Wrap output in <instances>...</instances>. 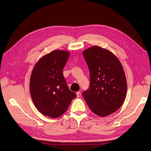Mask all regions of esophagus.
Masks as SVG:
<instances>
[{
	"label": "esophagus",
	"mask_w": 151,
	"mask_h": 151,
	"mask_svg": "<svg viewBox=\"0 0 151 151\" xmlns=\"http://www.w3.org/2000/svg\"><path fill=\"white\" fill-rule=\"evenodd\" d=\"M76 94H77V97H80L81 96V93L80 92H77L76 93Z\"/></svg>",
	"instance_id": "34e87169"
}]
</instances>
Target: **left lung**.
Returning <instances> with one entry per match:
<instances>
[{"label":"left lung","instance_id":"obj_1","mask_svg":"<svg viewBox=\"0 0 151 151\" xmlns=\"http://www.w3.org/2000/svg\"><path fill=\"white\" fill-rule=\"evenodd\" d=\"M82 54L90 72L89 89L82 95L96 115H110L121 107L126 96L127 81L122 64L111 51L97 45Z\"/></svg>","mask_w":151,"mask_h":151}]
</instances>
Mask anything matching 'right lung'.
Wrapping results in <instances>:
<instances>
[{
  "instance_id": "obj_1",
  "label": "right lung",
  "mask_w": 151,
  "mask_h": 151,
  "mask_svg": "<svg viewBox=\"0 0 151 151\" xmlns=\"http://www.w3.org/2000/svg\"><path fill=\"white\" fill-rule=\"evenodd\" d=\"M69 55L65 50H54L41 58L32 70L29 85L31 98L44 116H62L77 96L69 90L62 74Z\"/></svg>"
}]
</instances>
